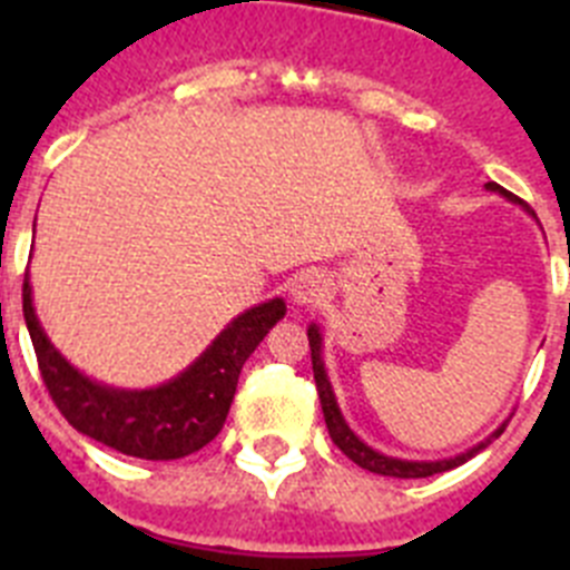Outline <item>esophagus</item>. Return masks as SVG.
<instances>
[{"mask_svg": "<svg viewBox=\"0 0 570 570\" xmlns=\"http://www.w3.org/2000/svg\"><path fill=\"white\" fill-rule=\"evenodd\" d=\"M328 291H331L328 276L316 268L299 271V274L288 282L291 302L299 305V308H314V305H320V302L328 296Z\"/></svg>", "mask_w": 570, "mask_h": 570, "instance_id": "34e87169", "label": "esophagus"}]
</instances>
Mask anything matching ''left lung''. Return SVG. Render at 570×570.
Listing matches in <instances>:
<instances>
[{
	"label": "left lung",
	"instance_id": "8db88e82",
	"mask_svg": "<svg viewBox=\"0 0 570 570\" xmlns=\"http://www.w3.org/2000/svg\"><path fill=\"white\" fill-rule=\"evenodd\" d=\"M485 188L493 190V194L505 196L508 203L520 205V208L525 210L528 216H533V219H537V214H533V210L528 208L522 199H517L513 194H508L502 185L488 183ZM308 345H311V362H314L316 391H320L322 414H325V425H328L331 440H334V445L340 448L347 460L356 462V465L365 468V471L380 473V476H396V480H420V476H434V473L451 471V468L462 465V462H468L471 456L480 454V451H485V448L491 445V442L497 440L502 431H505L508 420L502 422L500 428H493L485 440L476 442V445H471L468 451H462V454L448 456V460H402V456L382 454V451H376V448L367 445L365 440H360V436L351 431V425L345 422V416H342V407H340V402H336L334 385H331V376H328V371H325V360H322V331H320V325H316V322H311V325H308Z\"/></svg>",
	"mask_w": 570,
	"mask_h": 570
}]
</instances>
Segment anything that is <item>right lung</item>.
Wrapping results in <instances>:
<instances>
[{"label": "right lung", "instance_id": "add662e5", "mask_svg": "<svg viewBox=\"0 0 570 570\" xmlns=\"http://www.w3.org/2000/svg\"><path fill=\"white\" fill-rule=\"evenodd\" d=\"M22 311L42 380L65 420L119 454L159 462L183 460L223 431L242 365L288 305L274 296L242 311L185 371L154 387H114L82 374L45 334L30 274H24Z\"/></svg>", "mask_w": 570, "mask_h": 570}]
</instances>
